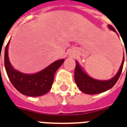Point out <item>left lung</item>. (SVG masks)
<instances>
[{
	"mask_svg": "<svg viewBox=\"0 0 127 127\" xmlns=\"http://www.w3.org/2000/svg\"><path fill=\"white\" fill-rule=\"evenodd\" d=\"M109 29L116 31L115 29L112 26L109 25ZM124 64V58L122 62L121 66L120 67L119 72L113 79L109 81H98L96 80L89 75H87L79 66L78 63L76 61V67L74 69V80L77 87L81 91L89 95H95L106 91L110 89L117 82L118 79L121 74Z\"/></svg>",
	"mask_w": 127,
	"mask_h": 127,
	"instance_id": "1",
	"label": "left lung"
}]
</instances>
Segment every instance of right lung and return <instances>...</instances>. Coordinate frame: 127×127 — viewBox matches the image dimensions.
<instances>
[{"label": "right lung", "mask_w": 127, "mask_h": 127, "mask_svg": "<svg viewBox=\"0 0 127 127\" xmlns=\"http://www.w3.org/2000/svg\"><path fill=\"white\" fill-rule=\"evenodd\" d=\"M4 51V66L10 81L18 92L30 96H39L48 93L52 87L54 76L57 69L62 65L64 60L54 62L40 72L33 74H27L13 68L8 59V47Z\"/></svg>", "instance_id": "add662e5"}]
</instances>
